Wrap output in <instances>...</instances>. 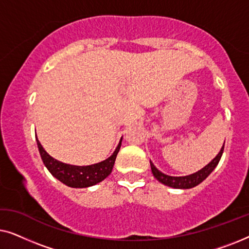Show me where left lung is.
Returning <instances> with one entry per match:
<instances>
[{"label":"left lung","mask_w":249,"mask_h":249,"mask_svg":"<svg viewBox=\"0 0 249 249\" xmlns=\"http://www.w3.org/2000/svg\"><path fill=\"white\" fill-rule=\"evenodd\" d=\"M223 148H224V144L222 147H221L219 154H217L215 158H214L212 161L209 163V164L204 166L203 169L198 170L197 172L193 173V175L183 176V177L168 176V175H165V173L160 171V170L156 168L154 164H153V162L149 161L151 162L152 173L160 182L163 183V185L168 186V187H171V188H176V189L193 188V187H196L197 185H199L200 182L204 181V180H205L207 177L211 175V172L215 169V166L219 164L220 159H221V156H222V153H223Z\"/></svg>","instance_id":"obj_1"}]
</instances>
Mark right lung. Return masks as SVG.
Masks as SVG:
<instances>
[{"mask_svg": "<svg viewBox=\"0 0 249 249\" xmlns=\"http://www.w3.org/2000/svg\"><path fill=\"white\" fill-rule=\"evenodd\" d=\"M36 142L43 163L54 178L60 180L61 182L71 188H87V187L103 181L112 172L119 149L121 147L122 138L110 158L91 165H72L57 161L43 148L37 137Z\"/></svg>", "mask_w": 249, "mask_h": 249, "instance_id": "1", "label": "right lung"}]
</instances>
